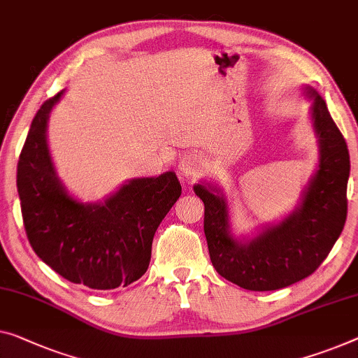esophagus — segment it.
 Wrapping results in <instances>:
<instances>
[{"label": "esophagus", "instance_id": "esophagus-1", "mask_svg": "<svg viewBox=\"0 0 358 358\" xmlns=\"http://www.w3.org/2000/svg\"><path fill=\"white\" fill-rule=\"evenodd\" d=\"M199 167H201L199 157H197L196 154H186V156L180 159V164H178L180 177L185 180L193 178L197 173V170H199Z\"/></svg>", "mask_w": 358, "mask_h": 358}]
</instances>
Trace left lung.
Here are the masks:
<instances>
[{"label":"left lung","mask_w":358,"mask_h":358,"mask_svg":"<svg viewBox=\"0 0 358 358\" xmlns=\"http://www.w3.org/2000/svg\"><path fill=\"white\" fill-rule=\"evenodd\" d=\"M310 120L318 143L315 172L297 206L280 222L266 223L252 236H234L230 206L220 186L201 181L194 193L204 202V233L218 275L248 291H275L307 278L327 259L348 217L349 149L312 87Z\"/></svg>","instance_id":"obj_1"}]
</instances>
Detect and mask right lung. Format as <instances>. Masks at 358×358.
I'll return each mask as SVG.
<instances>
[{"label":"right lung","instance_id":"1","mask_svg":"<svg viewBox=\"0 0 358 358\" xmlns=\"http://www.w3.org/2000/svg\"><path fill=\"white\" fill-rule=\"evenodd\" d=\"M64 90L31 120L17 164V193L35 254L62 278L115 289L146 273L152 238L181 194L175 172L131 178L101 202H83L57 177L48 120Z\"/></svg>","mask_w":358,"mask_h":358}]
</instances>
